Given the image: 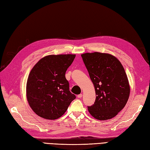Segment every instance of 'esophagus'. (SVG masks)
<instances>
[{
  "label": "esophagus",
  "instance_id": "1",
  "mask_svg": "<svg viewBox=\"0 0 150 150\" xmlns=\"http://www.w3.org/2000/svg\"><path fill=\"white\" fill-rule=\"evenodd\" d=\"M82 94H79L77 95V98H82Z\"/></svg>",
  "mask_w": 150,
  "mask_h": 150
}]
</instances>
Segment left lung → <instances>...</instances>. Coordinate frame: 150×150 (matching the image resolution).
<instances>
[{
	"label": "left lung",
	"instance_id": "1",
	"mask_svg": "<svg viewBox=\"0 0 150 150\" xmlns=\"http://www.w3.org/2000/svg\"><path fill=\"white\" fill-rule=\"evenodd\" d=\"M81 57L96 93L94 104L88 106L89 112L100 120L112 119L125 106L129 96L125 70L119 60L110 54L86 53Z\"/></svg>",
	"mask_w": 150,
	"mask_h": 150
}]
</instances>
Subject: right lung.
<instances>
[{"label": "right lung", "mask_w": 150, "mask_h": 150, "mask_svg": "<svg viewBox=\"0 0 150 150\" xmlns=\"http://www.w3.org/2000/svg\"><path fill=\"white\" fill-rule=\"evenodd\" d=\"M75 55H51L41 59L28 76L26 97L31 109L44 119L55 120L68 110L76 96L69 91L66 70Z\"/></svg>", "instance_id": "obj_1"}]
</instances>
